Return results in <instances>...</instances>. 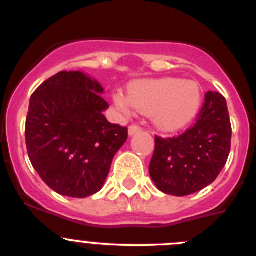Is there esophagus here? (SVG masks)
Here are the masks:
<instances>
[{"mask_svg":"<svg viewBox=\"0 0 256 256\" xmlns=\"http://www.w3.org/2000/svg\"><path fill=\"white\" fill-rule=\"evenodd\" d=\"M141 128H140L138 126H130V128H128V134L130 136V137H132V136H134V134H137V133H140L141 132Z\"/></svg>","mask_w":256,"mask_h":256,"instance_id":"34e87169","label":"esophagus"}]
</instances>
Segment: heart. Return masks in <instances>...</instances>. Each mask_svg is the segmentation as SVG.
<instances>
[{"mask_svg":"<svg viewBox=\"0 0 256 256\" xmlns=\"http://www.w3.org/2000/svg\"><path fill=\"white\" fill-rule=\"evenodd\" d=\"M120 108H133L140 112H150L151 120L162 132H177L194 122L201 106L200 86L178 78L142 79L132 83L128 96L115 94Z\"/></svg>","mask_w":256,"mask_h":256,"instance_id":"1","label":"heart"}]
</instances>
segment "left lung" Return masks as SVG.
Returning a JSON list of instances; mask_svg holds the SVG:
<instances>
[{
  "label": "left lung",
  "instance_id": "8db88e82",
  "mask_svg": "<svg viewBox=\"0 0 256 256\" xmlns=\"http://www.w3.org/2000/svg\"><path fill=\"white\" fill-rule=\"evenodd\" d=\"M227 101L218 92L205 94V104L192 128L174 138L155 137L148 172L158 190L187 196L212 184L224 168L230 150Z\"/></svg>",
  "mask_w": 256,
  "mask_h": 256
}]
</instances>
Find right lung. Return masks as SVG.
Returning <instances> with one entry per match:
<instances>
[{
	"mask_svg": "<svg viewBox=\"0 0 256 256\" xmlns=\"http://www.w3.org/2000/svg\"><path fill=\"white\" fill-rule=\"evenodd\" d=\"M104 87L83 72H60L32 94L26 142L33 168L51 190L84 198L104 187L112 159L128 138L112 124Z\"/></svg>",
	"mask_w": 256,
	"mask_h": 256,
	"instance_id": "obj_1",
	"label": "right lung"
}]
</instances>
